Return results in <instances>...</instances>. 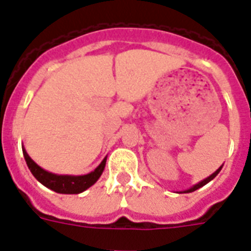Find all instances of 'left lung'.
I'll return each mask as SVG.
<instances>
[{
	"label": "left lung",
	"instance_id": "1",
	"mask_svg": "<svg viewBox=\"0 0 251 251\" xmlns=\"http://www.w3.org/2000/svg\"><path fill=\"white\" fill-rule=\"evenodd\" d=\"M220 170H221V166L219 169H217L216 172L213 173V174H211V176H209L208 178H205V179H203V180H201V182H199V183H198V184H195V186H192L191 188H188V190H186V191H183V192H192V191H195V190H198V188L203 187L204 184H207V183H208V182H211V180H212L213 178H215V176H216L217 174L220 173Z\"/></svg>",
	"mask_w": 251,
	"mask_h": 251
}]
</instances>
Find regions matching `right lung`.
<instances>
[{
  "label": "right lung",
  "mask_w": 251,
  "mask_h": 251,
  "mask_svg": "<svg viewBox=\"0 0 251 251\" xmlns=\"http://www.w3.org/2000/svg\"><path fill=\"white\" fill-rule=\"evenodd\" d=\"M22 149L26 164L30 169V172L32 173V176L46 187L51 188L52 191L59 192V194H79V192L87 190L99 179V176H102L104 166H106V158H107V157H104L98 168L85 176H57L53 173L47 172L40 168L38 164H35L34 161L31 160V157L27 154L26 149L25 148Z\"/></svg>",
  "instance_id": "obj_1"
}]
</instances>
